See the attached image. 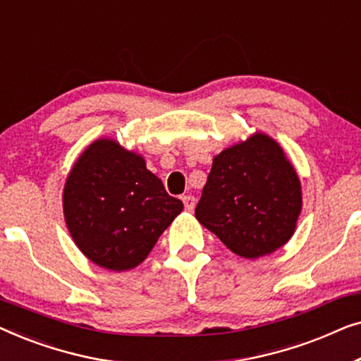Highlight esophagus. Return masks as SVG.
Wrapping results in <instances>:
<instances>
[{
    "instance_id": "34e87169",
    "label": "esophagus",
    "mask_w": 361,
    "mask_h": 361,
    "mask_svg": "<svg viewBox=\"0 0 361 361\" xmlns=\"http://www.w3.org/2000/svg\"><path fill=\"white\" fill-rule=\"evenodd\" d=\"M182 202H184V207L187 212H192L195 207V197L194 195H184L182 197Z\"/></svg>"
}]
</instances>
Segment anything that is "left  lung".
<instances>
[{"label": "left lung", "mask_w": 361, "mask_h": 361, "mask_svg": "<svg viewBox=\"0 0 361 361\" xmlns=\"http://www.w3.org/2000/svg\"><path fill=\"white\" fill-rule=\"evenodd\" d=\"M302 187L283 147L256 131L214 157L195 219L246 259L274 253L294 235Z\"/></svg>", "instance_id": "8db88e82"}]
</instances>
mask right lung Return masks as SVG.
<instances>
[{
  "label": "right lung",
  "instance_id": "add662e5",
  "mask_svg": "<svg viewBox=\"0 0 361 361\" xmlns=\"http://www.w3.org/2000/svg\"><path fill=\"white\" fill-rule=\"evenodd\" d=\"M63 219L77 248L110 271L136 268L184 209L141 154L100 137L78 156L63 185Z\"/></svg>",
  "mask_w": 361,
  "mask_h": 361
}]
</instances>
